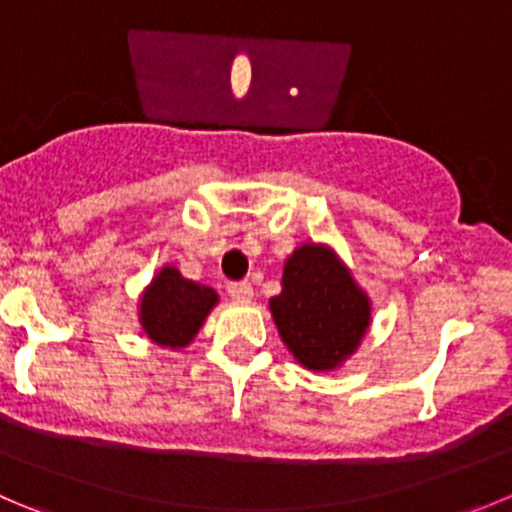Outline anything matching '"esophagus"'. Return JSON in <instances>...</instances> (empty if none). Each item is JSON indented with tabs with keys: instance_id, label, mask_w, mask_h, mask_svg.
<instances>
[{
	"instance_id": "obj_1",
	"label": "esophagus",
	"mask_w": 512,
	"mask_h": 512,
	"mask_svg": "<svg viewBox=\"0 0 512 512\" xmlns=\"http://www.w3.org/2000/svg\"><path fill=\"white\" fill-rule=\"evenodd\" d=\"M227 292H230V297L235 302H247L252 297V285L247 280L230 282V285H227Z\"/></svg>"
}]
</instances>
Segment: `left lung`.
<instances>
[{"instance_id":"8db88e82","label":"left lung","mask_w":512,"mask_h":512,"mask_svg":"<svg viewBox=\"0 0 512 512\" xmlns=\"http://www.w3.org/2000/svg\"><path fill=\"white\" fill-rule=\"evenodd\" d=\"M272 317L292 355L310 370H330L357 347L370 302L325 247L305 245L287 260Z\"/></svg>"}]
</instances>
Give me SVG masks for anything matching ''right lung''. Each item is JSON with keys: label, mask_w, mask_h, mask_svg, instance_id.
Returning <instances> with one entry per match:
<instances>
[{"label": "right lung", "mask_w": 512, "mask_h": 512, "mask_svg": "<svg viewBox=\"0 0 512 512\" xmlns=\"http://www.w3.org/2000/svg\"><path fill=\"white\" fill-rule=\"evenodd\" d=\"M217 292L165 267L142 297V327L165 347H185L215 307Z\"/></svg>", "instance_id": "obj_1"}]
</instances>
